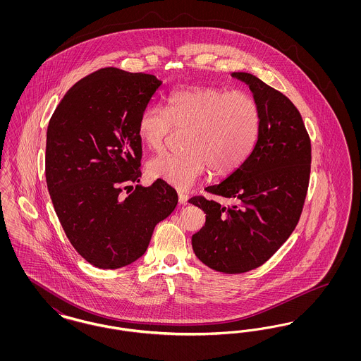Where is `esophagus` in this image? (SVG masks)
Segmentation results:
<instances>
[{
    "label": "esophagus",
    "mask_w": 361,
    "mask_h": 361,
    "mask_svg": "<svg viewBox=\"0 0 361 361\" xmlns=\"http://www.w3.org/2000/svg\"><path fill=\"white\" fill-rule=\"evenodd\" d=\"M188 202V195H185L184 192L178 190V203L180 204H185Z\"/></svg>",
    "instance_id": "1"
}]
</instances>
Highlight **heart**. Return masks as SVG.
Returning <instances> with one entry per match:
<instances>
[{
  "label": "heart",
  "mask_w": 361,
  "mask_h": 361,
  "mask_svg": "<svg viewBox=\"0 0 361 361\" xmlns=\"http://www.w3.org/2000/svg\"><path fill=\"white\" fill-rule=\"evenodd\" d=\"M187 128L181 153H161L147 164L155 180L190 187L207 168L215 176L235 172L252 153L259 131V109L246 92L193 86L172 92L166 109L149 105L137 121V135L150 150L164 147L172 128Z\"/></svg>",
  "instance_id": "obj_1"
}]
</instances>
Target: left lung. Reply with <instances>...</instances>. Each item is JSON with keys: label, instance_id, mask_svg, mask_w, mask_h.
<instances>
[{"label": "left lung", "instance_id": "1", "mask_svg": "<svg viewBox=\"0 0 361 361\" xmlns=\"http://www.w3.org/2000/svg\"><path fill=\"white\" fill-rule=\"evenodd\" d=\"M231 77L249 86L257 103L256 145L240 168L206 188L231 206L203 196L189 203L206 214V224L192 235L196 257L218 272L243 274L272 257L295 230L309 187L311 143L290 99L250 73Z\"/></svg>", "mask_w": 361, "mask_h": 361}]
</instances>
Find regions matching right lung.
Instances as JSON below:
<instances>
[{"label":"right lung","mask_w":361,"mask_h":361,"mask_svg":"<svg viewBox=\"0 0 361 361\" xmlns=\"http://www.w3.org/2000/svg\"><path fill=\"white\" fill-rule=\"evenodd\" d=\"M162 85L155 75L105 68L63 96L47 128L46 181L66 237L86 261L118 269L142 257L157 224L177 206L162 180L142 173L137 121Z\"/></svg>","instance_id":"add662e5"}]
</instances>
